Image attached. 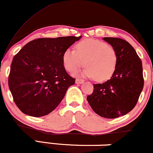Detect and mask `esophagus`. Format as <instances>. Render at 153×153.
Wrapping results in <instances>:
<instances>
[{
    "instance_id": "1",
    "label": "esophagus",
    "mask_w": 153,
    "mask_h": 153,
    "mask_svg": "<svg viewBox=\"0 0 153 153\" xmlns=\"http://www.w3.org/2000/svg\"><path fill=\"white\" fill-rule=\"evenodd\" d=\"M83 82H84V80H82V79H80V78H77L76 80H75V82H76L77 84H81Z\"/></svg>"
}]
</instances>
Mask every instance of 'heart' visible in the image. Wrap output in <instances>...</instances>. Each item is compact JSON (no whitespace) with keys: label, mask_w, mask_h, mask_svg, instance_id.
Instances as JSON below:
<instances>
[{"label":"heart","mask_w":153,"mask_h":153,"mask_svg":"<svg viewBox=\"0 0 153 153\" xmlns=\"http://www.w3.org/2000/svg\"><path fill=\"white\" fill-rule=\"evenodd\" d=\"M65 68L75 73L84 65L83 74L94 78L97 81L108 80L114 73L117 65V51L107 42L99 39H87L75 45V50L68 49L62 55Z\"/></svg>","instance_id":"obj_1"}]
</instances>
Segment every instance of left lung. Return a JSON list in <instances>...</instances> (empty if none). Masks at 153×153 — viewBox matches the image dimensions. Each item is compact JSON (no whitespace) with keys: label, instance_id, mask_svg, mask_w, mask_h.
Listing matches in <instances>:
<instances>
[{"label":"left lung","instance_id":"left-lung-1","mask_svg":"<svg viewBox=\"0 0 153 153\" xmlns=\"http://www.w3.org/2000/svg\"><path fill=\"white\" fill-rule=\"evenodd\" d=\"M103 39L117 51V65L111 79L94 84V91L87 96V101L98 115L114 119L127 114L136 106L144 86L143 64L126 40L116 37Z\"/></svg>","mask_w":153,"mask_h":153}]
</instances>
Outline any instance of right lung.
Wrapping results in <instances>:
<instances>
[{"instance_id":"obj_1","label":"right lung","mask_w":153,"mask_h":153,"mask_svg":"<svg viewBox=\"0 0 153 153\" xmlns=\"http://www.w3.org/2000/svg\"><path fill=\"white\" fill-rule=\"evenodd\" d=\"M80 37L36 39L13 57L8 86L16 105L23 113L43 117L58 106L75 81L65 69L63 53Z\"/></svg>"}]
</instances>
